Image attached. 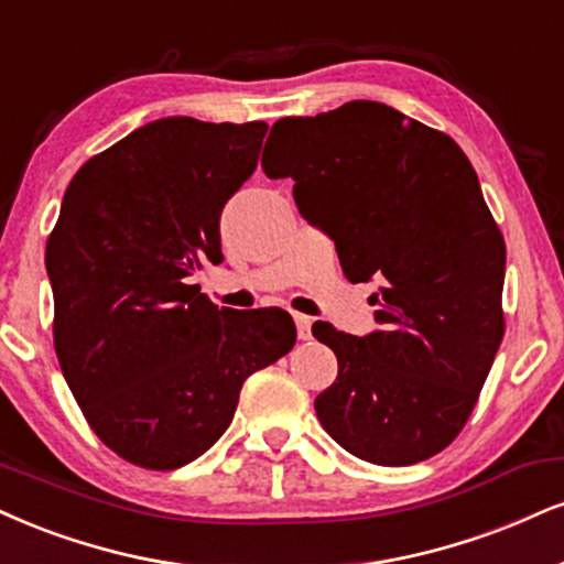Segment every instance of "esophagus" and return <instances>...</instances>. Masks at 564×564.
I'll return each instance as SVG.
<instances>
[{
  "mask_svg": "<svg viewBox=\"0 0 564 564\" xmlns=\"http://www.w3.org/2000/svg\"><path fill=\"white\" fill-rule=\"evenodd\" d=\"M294 323H296V334H300L302 341H310V338H312V317L300 315V312H296Z\"/></svg>",
  "mask_w": 564,
  "mask_h": 564,
  "instance_id": "34e87169",
  "label": "esophagus"
}]
</instances>
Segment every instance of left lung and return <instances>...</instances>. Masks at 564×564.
Segmentation results:
<instances>
[{
	"label": "left lung",
	"mask_w": 564,
	"mask_h": 564,
	"mask_svg": "<svg viewBox=\"0 0 564 564\" xmlns=\"http://www.w3.org/2000/svg\"><path fill=\"white\" fill-rule=\"evenodd\" d=\"M270 135L264 175L294 178L349 281L381 283L372 334L312 325L338 359L317 417L365 463H423L463 431L505 336L507 249L478 175L454 139L381 101L283 118Z\"/></svg>",
	"instance_id": "left-lung-1"
}]
</instances>
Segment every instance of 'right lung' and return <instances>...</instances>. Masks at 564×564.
<instances>
[{
	"label": "right lung",
	"instance_id": "right-lung-1",
	"mask_svg": "<svg viewBox=\"0 0 564 564\" xmlns=\"http://www.w3.org/2000/svg\"><path fill=\"white\" fill-rule=\"evenodd\" d=\"M264 123L160 118L73 175L46 241L54 349L94 433L175 470L234 420L241 386L289 355V312L217 307L192 275L223 262L220 213L260 160Z\"/></svg>",
	"mask_w": 564,
	"mask_h": 564
}]
</instances>
